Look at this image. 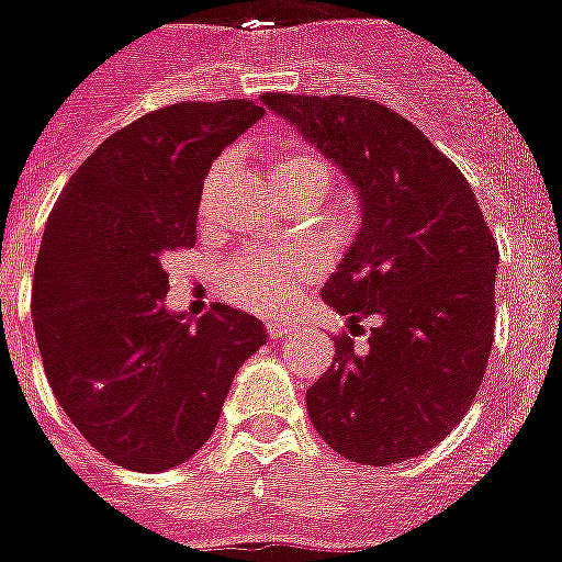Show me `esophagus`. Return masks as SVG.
Wrapping results in <instances>:
<instances>
[{
  "label": "esophagus",
  "mask_w": 562,
  "mask_h": 562,
  "mask_svg": "<svg viewBox=\"0 0 562 562\" xmlns=\"http://www.w3.org/2000/svg\"><path fill=\"white\" fill-rule=\"evenodd\" d=\"M266 328L271 337H285V335H291V328L294 326H291V323H282V321H268Z\"/></svg>",
  "instance_id": "1"
}]
</instances>
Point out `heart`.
I'll return each mask as SVG.
<instances>
[{
	"instance_id": "1",
	"label": "heart",
	"mask_w": 562,
	"mask_h": 562,
	"mask_svg": "<svg viewBox=\"0 0 562 562\" xmlns=\"http://www.w3.org/2000/svg\"><path fill=\"white\" fill-rule=\"evenodd\" d=\"M273 181L282 193L291 190H321L331 184V167L314 149H285L273 155ZM225 170V161L213 164L207 187ZM312 262L300 254H257L241 250L218 268V289L227 300L245 308H280L291 296L294 285L308 273Z\"/></svg>"
}]
</instances>
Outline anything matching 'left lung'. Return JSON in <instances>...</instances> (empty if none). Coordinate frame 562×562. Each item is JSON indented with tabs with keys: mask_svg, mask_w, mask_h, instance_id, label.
I'll use <instances>...</instances> for the list:
<instances>
[{
	"mask_svg": "<svg viewBox=\"0 0 562 562\" xmlns=\"http://www.w3.org/2000/svg\"><path fill=\"white\" fill-rule=\"evenodd\" d=\"M262 103L291 121L358 187V239L323 300L349 314L335 360L308 392V418L335 453L404 462L462 422L494 344L499 248L476 193L415 123L369 98L282 94ZM375 316L367 347L357 323Z\"/></svg>",
	"mask_w": 562,
	"mask_h": 562,
	"instance_id": "1",
	"label": "left lung"
}]
</instances>
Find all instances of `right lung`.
I'll return each instance as SVG.
<instances>
[{
  "label": "right lung",
  "mask_w": 562,
  "mask_h": 562,
  "mask_svg": "<svg viewBox=\"0 0 562 562\" xmlns=\"http://www.w3.org/2000/svg\"><path fill=\"white\" fill-rule=\"evenodd\" d=\"M266 115L254 100H184L109 135L63 187L34 266L31 314L54 398L98 453L170 471L213 436L236 369L266 344L216 303L164 308L172 250L195 245L204 176Z\"/></svg>",
  "instance_id": "add662e5"
}]
</instances>
